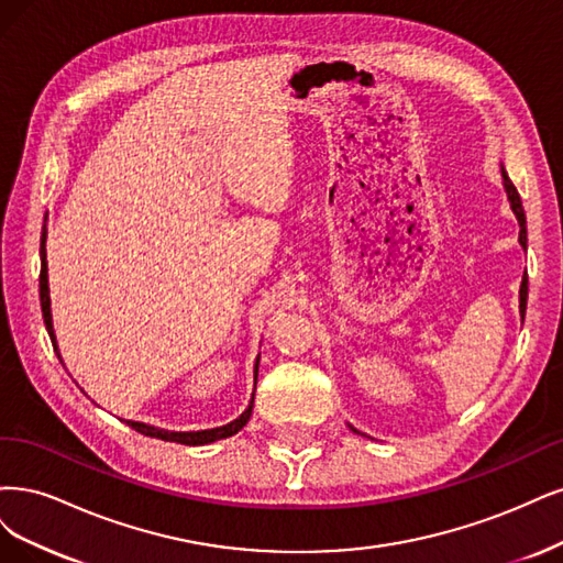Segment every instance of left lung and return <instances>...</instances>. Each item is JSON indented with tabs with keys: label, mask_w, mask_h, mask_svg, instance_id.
<instances>
[{
	"label": "left lung",
	"mask_w": 563,
	"mask_h": 563,
	"mask_svg": "<svg viewBox=\"0 0 563 563\" xmlns=\"http://www.w3.org/2000/svg\"><path fill=\"white\" fill-rule=\"evenodd\" d=\"M503 179H505V191H507V198H510L512 212L517 214L519 227H521V231H519V243H521V247H526V214H523V206H521L519 191H517V187L510 183V177L505 175V170H503ZM526 297H529V280L523 278V280H521V289H519V299H521V316H523V311H526Z\"/></svg>",
	"instance_id": "8db88e82"
}]
</instances>
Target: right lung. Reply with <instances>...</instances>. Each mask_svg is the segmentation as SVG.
Returning <instances> with one entry per match:
<instances>
[{
  "label": "right lung",
  "instance_id": "right-lung-1",
  "mask_svg": "<svg viewBox=\"0 0 563 563\" xmlns=\"http://www.w3.org/2000/svg\"><path fill=\"white\" fill-rule=\"evenodd\" d=\"M40 255H42V271H40V301H42V316H44V324L48 330L51 343H53V351H58L56 346V334H53V322H51V297H48V274H46V224L42 231V245H40ZM60 357V353H58ZM257 376V369H255ZM257 384V380H255ZM252 402H255V395H252ZM252 402L250 407L239 416V419L222 426V428H212V430H198V432H168V430H158L154 426L147 423H137V421H125L133 430H137L140 434H147V438H156L163 442H177V444H189V446H201V444H210L217 440H224L231 438V434L239 432L252 416Z\"/></svg>",
  "mask_w": 563,
  "mask_h": 563
}]
</instances>
